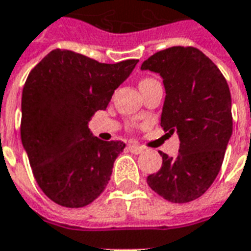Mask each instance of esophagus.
<instances>
[{
  "label": "esophagus",
  "mask_w": 251,
  "mask_h": 251,
  "mask_svg": "<svg viewBox=\"0 0 251 251\" xmlns=\"http://www.w3.org/2000/svg\"><path fill=\"white\" fill-rule=\"evenodd\" d=\"M129 151H130L131 153L140 154V153L144 152V148L140 147V145H136V144H129Z\"/></svg>",
  "instance_id": "obj_1"
}]
</instances>
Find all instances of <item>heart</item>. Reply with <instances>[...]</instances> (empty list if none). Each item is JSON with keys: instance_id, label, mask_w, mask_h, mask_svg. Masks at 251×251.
Here are the masks:
<instances>
[{"instance_id": "heart-1", "label": "heart", "mask_w": 251, "mask_h": 251, "mask_svg": "<svg viewBox=\"0 0 251 251\" xmlns=\"http://www.w3.org/2000/svg\"><path fill=\"white\" fill-rule=\"evenodd\" d=\"M149 80H153V79H144V80H141V83H145V82H149ZM140 83V84H141Z\"/></svg>"}]
</instances>
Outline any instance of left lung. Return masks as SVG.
<instances>
[{
    "mask_svg": "<svg viewBox=\"0 0 251 251\" xmlns=\"http://www.w3.org/2000/svg\"><path fill=\"white\" fill-rule=\"evenodd\" d=\"M163 77L165 100L161 127L177 131V157L160 152L163 165L148 176L149 187L172 203L198 199L221 171L232 133L231 95L211 59L194 47H171L142 63Z\"/></svg>",
    "mask_w": 251,
    "mask_h": 251,
    "instance_id": "obj_1",
    "label": "left lung"
}]
</instances>
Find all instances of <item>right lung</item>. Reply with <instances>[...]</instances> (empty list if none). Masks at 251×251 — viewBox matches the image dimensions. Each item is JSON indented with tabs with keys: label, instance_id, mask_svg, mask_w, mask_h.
Returning <instances> with one entry per match:
<instances>
[{
	"label": "right lung",
	"instance_id": "1",
	"mask_svg": "<svg viewBox=\"0 0 251 251\" xmlns=\"http://www.w3.org/2000/svg\"><path fill=\"white\" fill-rule=\"evenodd\" d=\"M138 63H99L53 50L29 72L21 99V141L41 191L57 204L79 208L106 188L125 144L102 141L88 129L114 90Z\"/></svg>",
	"mask_w": 251,
	"mask_h": 251
}]
</instances>
